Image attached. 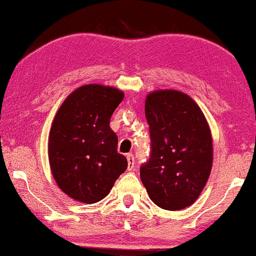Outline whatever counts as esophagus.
<instances>
[{
  "mask_svg": "<svg viewBox=\"0 0 256 256\" xmlns=\"http://www.w3.org/2000/svg\"><path fill=\"white\" fill-rule=\"evenodd\" d=\"M128 171H132L134 167V154H128Z\"/></svg>",
  "mask_w": 256,
  "mask_h": 256,
  "instance_id": "obj_1",
  "label": "esophagus"
}]
</instances>
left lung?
I'll return each instance as SVG.
<instances>
[{
	"label": "left lung",
	"mask_w": 256,
	"mask_h": 256,
	"mask_svg": "<svg viewBox=\"0 0 256 256\" xmlns=\"http://www.w3.org/2000/svg\"><path fill=\"white\" fill-rule=\"evenodd\" d=\"M146 118L152 152L140 167V180L158 207H189L212 171L213 140L204 112L182 91L155 90L146 95Z\"/></svg>",
	"instance_id": "1"
}]
</instances>
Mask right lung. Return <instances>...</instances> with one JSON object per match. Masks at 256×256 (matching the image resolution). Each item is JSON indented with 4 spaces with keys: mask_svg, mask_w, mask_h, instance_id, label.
I'll list each match as a JSON object with an SVG mask.
<instances>
[{
    "mask_svg": "<svg viewBox=\"0 0 256 256\" xmlns=\"http://www.w3.org/2000/svg\"><path fill=\"white\" fill-rule=\"evenodd\" d=\"M122 98L124 92L116 88L86 84L72 91L55 114L49 132V165L58 186L74 201H101L128 168L110 126Z\"/></svg>",
    "mask_w": 256,
    "mask_h": 256,
    "instance_id": "add662e5",
    "label": "right lung"
}]
</instances>
